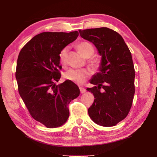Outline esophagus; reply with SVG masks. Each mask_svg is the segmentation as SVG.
I'll list each match as a JSON object with an SVG mask.
<instances>
[{
  "instance_id": "esophagus-1",
  "label": "esophagus",
  "mask_w": 157,
  "mask_h": 157,
  "mask_svg": "<svg viewBox=\"0 0 157 157\" xmlns=\"http://www.w3.org/2000/svg\"><path fill=\"white\" fill-rule=\"evenodd\" d=\"M79 89H80V93H81V94H83V93H84L85 92H86V89L84 88L80 87Z\"/></svg>"
}]
</instances>
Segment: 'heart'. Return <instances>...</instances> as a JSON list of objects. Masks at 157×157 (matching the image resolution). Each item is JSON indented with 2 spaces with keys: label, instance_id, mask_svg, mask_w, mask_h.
<instances>
[{
  "label": "heart",
  "instance_id": "heart-1",
  "mask_svg": "<svg viewBox=\"0 0 157 157\" xmlns=\"http://www.w3.org/2000/svg\"><path fill=\"white\" fill-rule=\"evenodd\" d=\"M77 48L78 51L80 52V54H82L84 57L86 58H90L94 53V48L92 45L90 44L88 42H81L77 45ZM67 52L68 48L65 47L63 49L61 50L60 53L59 54V58L60 63L64 65L67 61ZM90 64L94 68H97L99 67V61L97 59H93ZM90 76V73L86 69H70L67 72L65 73V77L66 79L69 80L73 82L78 84L82 85L86 80Z\"/></svg>",
  "mask_w": 157,
  "mask_h": 157
}]
</instances>
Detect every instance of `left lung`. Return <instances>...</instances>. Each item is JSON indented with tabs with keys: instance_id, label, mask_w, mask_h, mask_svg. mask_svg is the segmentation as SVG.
<instances>
[{
	"instance_id": "obj_1",
	"label": "left lung",
	"mask_w": 157,
	"mask_h": 157,
	"mask_svg": "<svg viewBox=\"0 0 157 157\" xmlns=\"http://www.w3.org/2000/svg\"><path fill=\"white\" fill-rule=\"evenodd\" d=\"M78 31L101 56L99 72L90 80L94 86L86 89L96 98L88 115L98 125L114 126L126 117L134 99L135 70L131 52L121 35L107 27Z\"/></svg>"
}]
</instances>
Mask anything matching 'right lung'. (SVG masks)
I'll list each match as a JSON object with an SVG mask.
<instances>
[{"label":"right lung","instance_id":"obj_1","mask_svg":"<svg viewBox=\"0 0 157 157\" xmlns=\"http://www.w3.org/2000/svg\"><path fill=\"white\" fill-rule=\"evenodd\" d=\"M78 36L77 31L41 33L19 54L16 72L19 93L32 117L47 128L67 122L69 104L80 94L78 87L69 80L56 84L61 77L60 52Z\"/></svg>","mask_w":157,"mask_h":157}]
</instances>
